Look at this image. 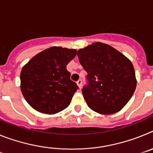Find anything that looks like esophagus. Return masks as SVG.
I'll use <instances>...</instances> for the list:
<instances>
[{"mask_svg":"<svg viewBox=\"0 0 153 153\" xmlns=\"http://www.w3.org/2000/svg\"><path fill=\"white\" fill-rule=\"evenodd\" d=\"M76 84L79 86V88L81 89V87H82V79H79V80L76 82Z\"/></svg>","mask_w":153,"mask_h":153,"instance_id":"esophagus-1","label":"esophagus"}]
</instances>
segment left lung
<instances>
[{
  "instance_id": "1",
  "label": "left lung",
  "mask_w": 153,
  "mask_h": 153,
  "mask_svg": "<svg viewBox=\"0 0 153 153\" xmlns=\"http://www.w3.org/2000/svg\"><path fill=\"white\" fill-rule=\"evenodd\" d=\"M77 56L87 73L88 84L82 93L89 107L103 115L121 110L136 87L130 60L113 47L100 42L79 49Z\"/></svg>"
}]
</instances>
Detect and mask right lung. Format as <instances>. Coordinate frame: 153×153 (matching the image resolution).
<instances>
[{
  "mask_svg": "<svg viewBox=\"0 0 153 153\" xmlns=\"http://www.w3.org/2000/svg\"><path fill=\"white\" fill-rule=\"evenodd\" d=\"M76 54L74 49L52 47L24 65L21 73V90L31 107L51 115L70 105L78 86L70 79L67 65Z\"/></svg>",
  "mask_w": 153,
  "mask_h": 153,
  "instance_id": "right-lung-1",
  "label": "right lung"
}]
</instances>
